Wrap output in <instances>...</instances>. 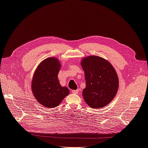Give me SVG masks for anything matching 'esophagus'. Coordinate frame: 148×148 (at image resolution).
Masks as SVG:
<instances>
[{
    "instance_id": "obj_1",
    "label": "esophagus",
    "mask_w": 148,
    "mask_h": 148,
    "mask_svg": "<svg viewBox=\"0 0 148 148\" xmlns=\"http://www.w3.org/2000/svg\"><path fill=\"white\" fill-rule=\"evenodd\" d=\"M71 92H72V93H74V94H77V93L79 92V91H78V90H71Z\"/></svg>"
}]
</instances>
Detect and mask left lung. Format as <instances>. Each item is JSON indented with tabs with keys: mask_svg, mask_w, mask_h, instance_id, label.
I'll return each instance as SVG.
<instances>
[{
	"mask_svg": "<svg viewBox=\"0 0 148 148\" xmlns=\"http://www.w3.org/2000/svg\"><path fill=\"white\" fill-rule=\"evenodd\" d=\"M86 87L84 100L91 108H99L109 104L116 94L119 81L113 66L105 59L90 56L82 60Z\"/></svg>",
	"mask_w": 148,
	"mask_h": 148,
	"instance_id": "8db88e82",
	"label": "left lung"
}]
</instances>
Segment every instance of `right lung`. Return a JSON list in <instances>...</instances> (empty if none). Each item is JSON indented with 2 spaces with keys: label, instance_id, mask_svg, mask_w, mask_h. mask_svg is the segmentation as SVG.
I'll use <instances>...</instances> for the list:
<instances>
[{
  "label": "right lung",
  "instance_id": "1",
  "mask_svg": "<svg viewBox=\"0 0 148 148\" xmlns=\"http://www.w3.org/2000/svg\"><path fill=\"white\" fill-rule=\"evenodd\" d=\"M60 63L57 58H48L38 66L32 82V90L35 98L48 108L57 106L69 94L66 87L59 83L58 74Z\"/></svg>",
  "mask_w": 148,
  "mask_h": 148
}]
</instances>
